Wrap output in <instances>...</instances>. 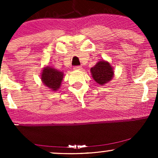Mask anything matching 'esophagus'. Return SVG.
Returning a JSON list of instances; mask_svg holds the SVG:
<instances>
[{"instance_id": "1", "label": "esophagus", "mask_w": 158, "mask_h": 158, "mask_svg": "<svg viewBox=\"0 0 158 158\" xmlns=\"http://www.w3.org/2000/svg\"><path fill=\"white\" fill-rule=\"evenodd\" d=\"M75 70H81L82 69V67L81 66H75L74 68H73Z\"/></svg>"}]
</instances>
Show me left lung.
Wrapping results in <instances>:
<instances>
[{
  "mask_svg": "<svg viewBox=\"0 0 158 158\" xmlns=\"http://www.w3.org/2000/svg\"><path fill=\"white\" fill-rule=\"evenodd\" d=\"M90 72L95 81L100 85L108 83L114 76L113 68L109 62L105 61H99L91 68Z\"/></svg>",
  "mask_w": 158,
  "mask_h": 158,
  "instance_id": "obj_1",
  "label": "left lung"
}]
</instances>
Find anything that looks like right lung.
<instances>
[{
  "mask_svg": "<svg viewBox=\"0 0 158 158\" xmlns=\"http://www.w3.org/2000/svg\"><path fill=\"white\" fill-rule=\"evenodd\" d=\"M63 73L60 72L55 68L47 67L42 73V81L44 84L52 90H57L61 85Z\"/></svg>",
  "mask_w": 158,
  "mask_h": 158,
  "instance_id": "add662e5",
  "label": "right lung"
}]
</instances>
